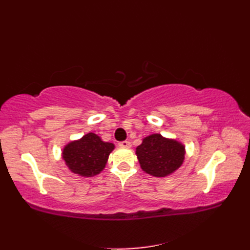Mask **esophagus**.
I'll use <instances>...</instances> for the list:
<instances>
[{
    "instance_id": "esophagus-1",
    "label": "esophagus",
    "mask_w": 250,
    "mask_h": 250,
    "mask_svg": "<svg viewBox=\"0 0 250 250\" xmlns=\"http://www.w3.org/2000/svg\"><path fill=\"white\" fill-rule=\"evenodd\" d=\"M118 145L120 147H125V148H129L131 147V143L129 141H122V142H119Z\"/></svg>"
}]
</instances>
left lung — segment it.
<instances>
[{
    "label": "left lung",
    "mask_w": 250,
    "mask_h": 250,
    "mask_svg": "<svg viewBox=\"0 0 250 250\" xmlns=\"http://www.w3.org/2000/svg\"><path fill=\"white\" fill-rule=\"evenodd\" d=\"M136 156L143 171L152 176L164 177L182 166L185 147L179 142L166 139L161 134H151L136 147Z\"/></svg>",
    "instance_id": "8db88e82"
}]
</instances>
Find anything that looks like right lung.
Segmentation results:
<instances>
[{"mask_svg":"<svg viewBox=\"0 0 250 250\" xmlns=\"http://www.w3.org/2000/svg\"><path fill=\"white\" fill-rule=\"evenodd\" d=\"M113 143H106L94 133L83 135L81 140L68 143L62 152L66 166L73 173L91 177L105 167Z\"/></svg>","mask_w":250,"mask_h":250,"instance_id":"right-lung-1","label":"right lung"}]
</instances>
